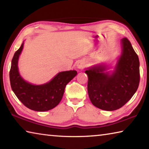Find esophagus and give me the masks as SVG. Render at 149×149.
Masks as SVG:
<instances>
[{
  "mask_svg": "<svg viewBox=\"0 0 149 149\" xmlns=\"http://www.w3.org/2000/svg\"><path fill=\"white\" fill-rule=\"evenodd\" d=\"M85 66V62L84 61H81V60H80V61L78 62L77 63V68H79L80 70H82L84 69Z\"/></svg>",
  "mask_w": 149,
  "mask_h": 149,
  "instance_id": "34e87169",
  "label": "esophagus"
}]
</instances>
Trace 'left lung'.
<instances>
[{
	"mask_svg": "<svg viewBox=\"0 0 149 149\" xmlns=\"http://www.w3.org/2000/svg\"><path fill=\"white\" fill-rule=\"evenodd\" d=\"M122 52L114 70L110 74L105 65L90 68L87 91L92 104L112 111L125 104L137 91L140 81L139 60L130 41L122 39Z\"/></svg>",
	"mask_w": 149,
	"mask_h": 149,
	"instance_id": "8db88e82",
	"label": "left lung"
}]
</instances>
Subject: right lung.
<instances>
[{
  "mask_svg": "<svg viewBox=\"0 0 149 149\" xmlns=\"http://www.w3.org/2000/svg\"><path fill=\"white\" fill-rule=\"evenodd\" d=\"M24 47V42L15 52L10 70L12 89L22 104L32 110L45 112L59 104L66 85L77 75L75 70L62 72L47 84L35 85L29 84L21 77L17 62Z\"/></svg>",
  "mask_w": 149,
  "mask_h": 149,
  "instance_id": "obj_1",
  "label": "right lung"
}]
</instances>
